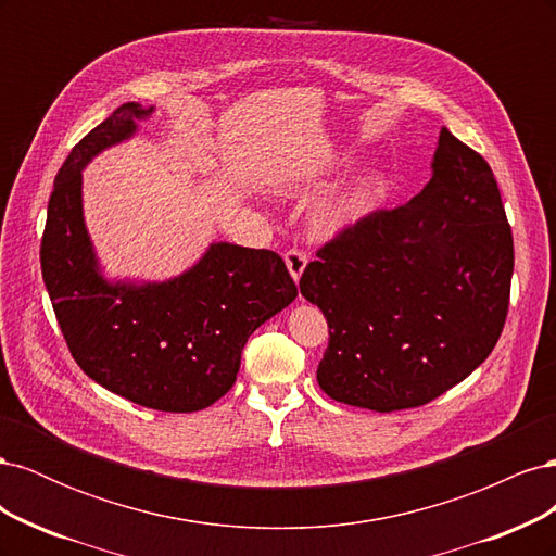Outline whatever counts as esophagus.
<instances>
[{
    "mask_svg": "<svg viewBox=\"0 0 556 556\" xmlns=\"http://www.w3.org/2000/svg\"><path fill=\"white\" fill-rule=\"evenodd\" d=\"M285 264H288V271H290V276L294 278V282H299L301 274H304V268H306V264H308L306 252L299 250V248L288 250V252H285Z\"/></svg>",
    "mask_w": 556,
    "mask_h": 556,
    "instance_id": "1",
    "label": "esophagus"
}]
</instances>
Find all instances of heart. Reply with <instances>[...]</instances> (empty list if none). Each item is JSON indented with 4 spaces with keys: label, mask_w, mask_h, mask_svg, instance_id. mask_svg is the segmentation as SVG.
Returning <instances> with one entry per match:
<instances>
[{
    "label": "heart",
    "mask_w": 556,
    "mask_h": 556,
    "mask_svg": "<svg viewBox=\"0 0 556 556\" xmlns=\"http://www.w3.org/2000/svg\"><path fill=\"white\" fill-rule=\"evenodd\" d=\"M384 178L376 172L362 174L336 190L317 213V223L327 231H339L374 213L384 197Z\"/></svg>",
    "instance_id": "b5f03b06"
}]
</instances>
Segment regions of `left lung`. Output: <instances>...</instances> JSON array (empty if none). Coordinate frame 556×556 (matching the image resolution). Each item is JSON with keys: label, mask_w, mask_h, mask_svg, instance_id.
<instances>
[{"label": "left lung", "mask_w": 556, "mask_h": 556, "mask_svg": "<svg viewBox=\"0 0 556 556\" xmlns=\"http://www.w3.org/2000/svg\"><path fill=\"white\" fill-rule=\"evenodd\" d=\"M431 180L317 250L299 280L325 313L317 382L333 401L392 413L468 378L506 325L513 231L490 164L441 129Z\"/></svg>", "instance_id": "1"}]
</instances>
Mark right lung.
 Listing matches in <instances>:
<instances>
[{"instance_id":"right-lung-1","label":"right lung","mask_w":556,"mask_h":556,"mask_svg":"<svg viewBox=\"0 0 556 556\" xmlns=\"http://www.w3.org/2000/svg\"><path fill=\"white\" fill-rule=\"evenodd\" d=\"M153 113L117 106L83 137L55 176L41 274L72 357L94 382L164 413L208 408L237 382L250 333L290 306L296 285L271 250L211 243L164 282H109L83 220V169Z\"/></svg>"}]
</instances>
